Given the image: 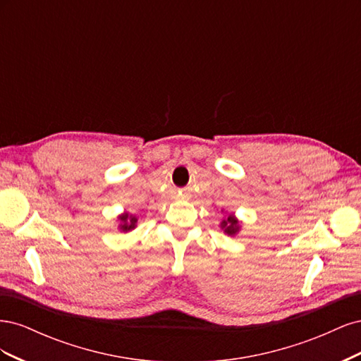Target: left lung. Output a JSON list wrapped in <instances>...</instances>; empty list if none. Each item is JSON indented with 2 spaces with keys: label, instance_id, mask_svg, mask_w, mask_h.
Here are the masks:
<instances>
[{
  "label": "left lung",
  "instance_id": "left-lung-1",
  "mask_svg": "<svg viewBox=\"0 0 361 361\" xmlns=\"http://www.w3.org/2000/svg\"><path fill=\"white\" fill-rule=\"evenodd\" d=\"M221 228L224 231V233L227 235H236L238 231H239V223L236 218L231 214L227 215V218H224V220L221 221Z\"/></svg>",
  "mask_w": 361,
  "mask_h": 361
}]
</instances>
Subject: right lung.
<instances>
[{"label": "right lung", "mask_w": 361, "mask_h": 361, "mask_svg": "<svg viewBox=\"0 0 361 361\" xmlns=\"http://www.w3.org/2000/svg\"><path fill=\"white\" fill-rule=\"evenodd\" d=\"M118 220H120V226H118L120 231H123V232L133 231V228L135 227V223H137V218L134 215H129V214L120 215Z\"/></svg>", "instance_id": "obj_1"}]
</instances>
